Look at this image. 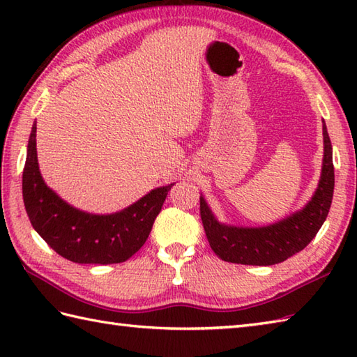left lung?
Listing matches in <instances>:
<instances>
[{"label":"left lung","mask_w":357,"mask_h":357,"mask_svg":"<svg viewBox=\"0 0 357 357\" xmlns=\"http://www.w3.org/2000/svg\"><path fill=\"white\" fill-rule=\"evenodd\" d=\"M324 132V161L319 184L312 201L282 221L267 227H231L218 222L206 199L201 201V219L204 230L213 252L225 262L244 265H275L304 250L317 231L331 207L335 190V167L333 149L327 132Z\"/></svg>","instance_id":"8db88e82"}]
</instances>
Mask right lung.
Returning a JSON list of instances; mask_svg holds the SVG:
<instances>
[{
  "label": "right lung",
  "mask_w": 357,
  "mask_h": 357,
  "mask_svg": "<svg viewBox=\"0 0 357 357\" xmlns=\"http://www.w3.org/2000/svg\"><path fill=\"white\" fill-rule=\"evenodd\" d=\"M173 184L147 193L112 215H92L69 206L43 181L36 158V124L22 172V199L36 233L66 259L77 264H118L146 244Z\"/></svg>",
  "instance_id": "right-lung-1"
}]
</instances>
